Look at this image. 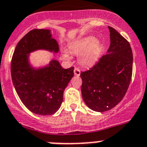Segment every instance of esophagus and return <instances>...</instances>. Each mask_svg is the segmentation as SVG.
Returning a JSON list of instances; mask_svg holds the SVG:
<instances>
[{
    "label": "esophagus",
    "instance_id": "1",
    "mask_svg": "<svg viewBox=\"0 0 147 147\" xmlns=\"http://www.w3.org/2000/svg\"><path fill=\"white\" fill-rule=\"evenodd\" d=\"M74 74H75V75H76V76H80V70L79 68H77V67H75V69H74Z\"/></svg>",
    "mask_w": 147,
    "mask_h": 147
}]
</instances>
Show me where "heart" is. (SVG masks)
Returning a JSON list of instances; mask_svg holds the SVG:
<instances>
[{"instance_id": "b5f03b06", "label": "heart", "mask_w": 147, "mask_h": 147, "mask_svg": "<svg viewBox=\"0 0 147 147\" xmlns=\"http://www.w3.org/2000/svg\"><path fill=\"white\" fill-rule=\"evenodd\" d=\"M69 49L73 54L80 55V63L85 66H90L98 59L101 52V43L94 37L88 36L71 42ZM62 57L64 59H70V55L67 51H64Z\"/></svg>"}]
</instances>
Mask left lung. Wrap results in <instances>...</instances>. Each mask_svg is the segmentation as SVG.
<instances>
[{
    "label": "left lung",
    "instance_id": "left-lung-1",
    "mask_svg": "<svg viewBox=\"0 0 147 147\" xmlns=\"http://www.w3.org/2000/svg\"><path fill=\"white\" fill-rule=\"evenodd\" d=\"M110 46L107 54L90 69L82 72L81 91L88 107L106 112L121 101L131 83L133 53L129 42L117 30L108 27Z\"/></svg>",
    "mask_w": 147,
    "mask_h": 147
}]
</instances>
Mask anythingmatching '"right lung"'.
I'll return each instance as SVG.
<instances>
[{
	"label": "right lung",
	"instance_id": "obj_1",
	"mask_svg": "<svg viewBox=\"0 0 147 147\" xmlns=\"http://www.w3.org/2000/svg\"><path fill=\"white\" fill-rule=\"evenodd\" d=\"M38 49L59 51L50 30H31L18 42L11 64L12 82L29 110L40 115H53L61 107L64 89L74 76V67L63 69L58 61L52 60L47 67L34 69L29 63V53Z\"/></svg>",
	"mask_w": 147,
	"mask_h": 147
}]
</instances>
